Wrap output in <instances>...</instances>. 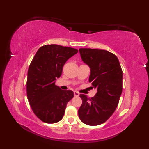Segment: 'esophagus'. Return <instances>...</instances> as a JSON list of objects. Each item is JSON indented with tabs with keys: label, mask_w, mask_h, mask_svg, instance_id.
<instances>
[{
	"label": "esophagus",
	"mask_w": 149,
	"mask_h": 149,
	"mask_svg": "<svg viewBox=\"0 0 149 149\" xmlns=\"http://www.w3.org/2000/svg\"><path fill=\"white\" fill-rule=\"evenodd\" d=\"M74 93L75 97H78V96L79 95V93H78L77 91H74Z\"/></svg>",
	"instance_id": "1"
}]
</instances>
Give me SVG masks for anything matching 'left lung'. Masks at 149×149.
<instances>
[{"mask_svg":"<svg viewBox=\"0 0 149 149\" xmlns=\"http://www.w3.org/2000/svg\"><path fill=\"white\" fill-rule=\"evenodd\" d=\"M81 57L90 68L89 82L97 89L95 97L81 94L79 119L89 125L104 123L113 114L122 92L123 72L117 56L105 50L79 49Z\"/></svg>","mask_w":149,"mask_h":149,"instance_id":"left-lung-1","label":"left lung"}]
</instances>
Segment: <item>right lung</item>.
Listing matches in <instances>:
<instances>
[{"label":"right lung","mask_w":149,"mask_h":149,"mask_svg":"<svg viewBox=\"0 0 149 149\" xmlns=\"http://www.w3.org/2000/svg\"><path fill=\"white\" fill-rule=\"evenodd\" d=\"M77 52L74 48L46 45L39 48L32 60L27 72V99L42 122L54 123L61 120L67 103L74 97L72 91L60 89L55 82L65 63Z\"/></svg>","instance_id":"obj_1"}]
</instances>
